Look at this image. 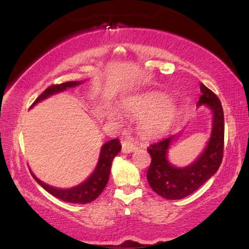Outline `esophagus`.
Wrapping results in <instances>:
<instances>
[{"mask_svg": "<svg viewBox=\"0 0 249 249\" xmlns=\"http://www.w3.org/2000/svg\"><path fill=\"white\" fill-rule=\"evenodd\" d=\"M136 148V144H135L132 140H124V142H122V151L124 153L133 152Z\"/></svg>", "mask_w": 249, "mask_h": 249, "instance_id": "esophagus-1", "label": "esophagus"}]
</instances>
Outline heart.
<instances>
[{"label":"heart","instance_id":"b5f03b06","mask_svg":"<svg viewBox=\"0 0 249 249\" xmlns=\"http://www.w3.org/2000/svg\"><path fill=\"white\" fill-rule=\"evenodd\" d=\"M126 112L139 117L138 127L144 136L158 137L172 127L178 111L172 102L159 97H144L129 102L125 107ZM111 116L120 119L119 113L111 112Z\"/></svg>","mask_w":249,"mask_h":249}]
</instances>
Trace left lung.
Here are the masks:
<instances>
[{"instance_id": "obj_1", "label": "left lung", "mask_w": 249, "mask_h": 249, "mask_svg": "<svg viewBox=\"0 0 249 249\" xmlns=\"http://www.w3.org/2000/svg\"><path fill=\"white\" fill-rule=\"evenodd\" d=\"M201 96L197 106L207 105L212 111L211 137L201 155L193 164L186 168H175L168 161V150L171 136L159 142L150 144L151 163L147 171V179L150 187L158 195L166 199H182L191 195L205 184L220 168L224 149V114L219 98L205 85L200 84Z\"/></svg>"}]
</instances>
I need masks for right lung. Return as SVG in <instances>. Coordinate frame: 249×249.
<instances>
[{
    "instance_id": "1",
    "label": "right lung",
    "mask_w": 249,
    "mask_h": 249,
    "mask_svg": "<svg viewBox=\"0 0 249 249\" xmlns=\"http://www.w3.org/2000/svg\"><path fill=\"white\" fill-rule=\"evenodd\" d=\"M81 84V81H66L60 85H52L48 87L40 96L36 99L35 102L31 105L30 107H33L38 102L44 100L54 93H58L66 90L67 88L76 87ZM121 143L120 140L115 138L110 142L103 144L100 151V157H99L98 164L94 169L93 173L85 180L84 183L79 184L78 186L69 189H58L55 187L50 186V185L43 183L36 175L31 172V175L36 179L39 185H41L48 193L51 194L54 197L58 198L63 201L71 202V203H88L93 201L98 196L102 193L103 189L107 186V180H109L110 171L112 161L114 157L121 151Z\"/></svg>"
}]
</instances>
